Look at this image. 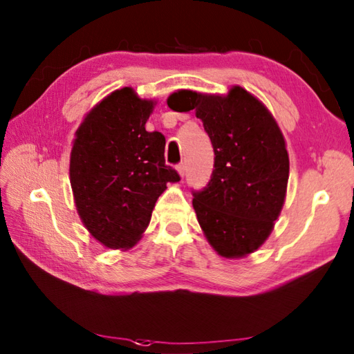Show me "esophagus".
Here are the masks:
<instances>
[{"label": "esophagus", "instance_id": "1", "mask_svg": "<svg viewBox=\"0 0 354 354\" xmlns=\"http://www.w3.org/2000/svg\"><path fill=\"white\" fill-rule=\"evenodd\" d=\"M176 170H178V173H179V175H181V178H184V175H185V164H184V162H181V164H178V167H176Z\"/></svg>", "mask_w": 354, "mask_h": 354}]
</instances>
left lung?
Masks as SVG:
<instances>
[{
	"instance_id": "8db88e82",
	"label": "left lung",
	"mask_w": 354,
	"mask_h": 354,
	"mask_svg": "<svg viewBox=\"0 0 354 354\" xmlns=\"http://www.w3.org/2000/svg\"><path fill=\"white\" fill-rule=\"evenodd\" d=\"M167 104L178 112L196 111L214 149L212 179L192 192L209 245L227 259L259 250L281 212L289 179L288 150L274 117L240 86L228 95L183 89Z\"/></svg>"
}]
</instances>
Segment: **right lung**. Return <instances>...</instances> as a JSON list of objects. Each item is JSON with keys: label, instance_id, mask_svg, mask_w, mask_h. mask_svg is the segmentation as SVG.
<instances>
[{"label": "right lung", "instance_id": "add662e5", "mask_svg": "<svg viewBox=\"0 0 354 354\" xmlns=\"http://www.w3.org/2000/svg\"><path fill=\"white\" fill-rule=\"evenodd\" d=\"M153 100L132 88L111 93L95 104L76 132L70 158V181L82 222L91 236L112 250L138 242L156 199L178 183L165 164V138L147 132Z\"/></svg>", "mask_w": 354, "mask_h": 354}]
</instances>
